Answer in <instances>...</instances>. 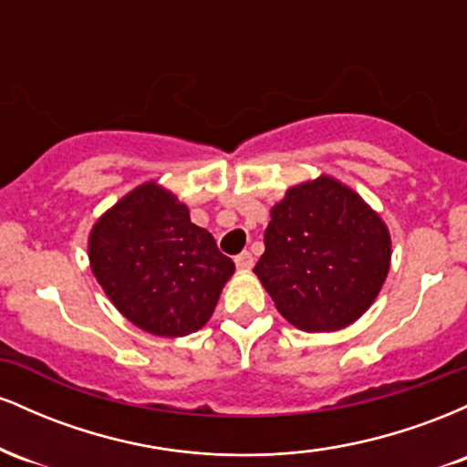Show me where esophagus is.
Here are the masks:
<instances>
[{
	"mask_svg": "<svg viewBox=\"0 0 467 467\" xmlns=\"http://www.w3.org/2000/svg\"><path fill=\"white\" fill-rule=\"evenodd\" d=\"M234 264H237L239 270H250V267L254 265V256H252V252L244 250L241 254L234 256Z\"/></svg>",
	"mask_w": 467,
	"mask_h": 467,
	"instance_id": "1",
	"label": "esophagus"
}]
</instances>
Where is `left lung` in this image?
Segmentation results:
<instances>
[{"label": "left lung", "mask_w": 467, "mask_h": 467, "mask_svg": "<svg viewBox=\"0 0 467 467\" xmlns=\"http://www.w3.org/2000/svg\"><path fill=\"white\" fill-rule=\"evenodd\" d=\"M265 252L254 265L287 323L336 331L371 307L390 265V237L378 213L340 182H305L272 208Z\"/></svg>", "instance_id": "left-lung-1"}]
</instances>
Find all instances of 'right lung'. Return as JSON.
<instances>
[{
  "instance_id": "1",
  "label": "right lung",
  "mask_w": 467,
  "mask_h": 467,
  "mask_svg": "<svg viewBox=\"0 0 467 467\" xmlns=\"http://www.w3.org/2000/svg\"><path fill=\"white\" fill-rule=\"evenodd\" d=\"M89 264L107 298L153 336H189L208 323L234 264L189 208L155 182L96 222Z\"/></svg>"
}]
</instances>
